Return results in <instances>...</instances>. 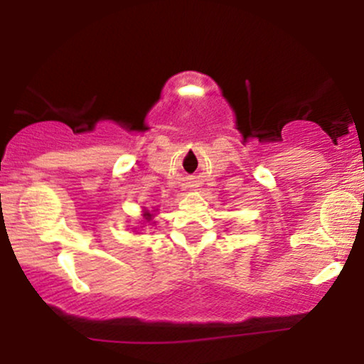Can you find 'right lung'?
<instances>
[{
	"label": "right lung",
	"instance_id": "right-lung-1",
	"mask_svg": "<svg viewBox=\"0 0 364 364\" xmlns=\"http://www.w3.org/2000/svg\"><path fill=\"white\" fill-rule=\"evenodd\" d=\"M156 212H157V208L156 210H147V208H144V210H141V224H149V225H152L154 223H152V219L154 217H156Z\"/></svg>",
	"mask_w": 364,
	"mask_h": 364
}]
</instances>
